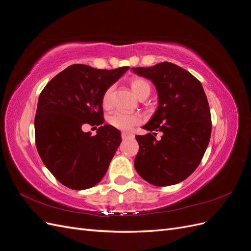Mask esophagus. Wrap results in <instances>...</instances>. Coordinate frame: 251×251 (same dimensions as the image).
Here are the masks:
<instances>
[{
    "mask_svg": "<svg viewBox=\"0 0 251 251\" xmlns=\"http://www.w3.org/2000/svg\"><path fill=\"white\" fill-rule=\"evenodd\" d=\"M121 137H123V139H124V140H126V139H128V138H133V137H134V135H133L132 133L124 132V133H121Z\"/></svg>",
    "mask_w": 251,
    "mask_h": 251,
    "instance_id": "obj_1",
    "label": "esophagus"
}]
</instances>
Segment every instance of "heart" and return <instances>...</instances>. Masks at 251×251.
I'll return each mask as SVG.
<instances>
[{"mask_svg":"<svg viewBox=\"0 0 251 251\" xmlns=\"http://www.w3.org/2000/svg\"><path fill=\"white\" fill-rule=\"evenodd\" d=\"M131 89L134 94L137 96L139 100L141 97L149 96L151 93L150 83L142 78H134L131 80ZM113 91V87H109L104 91L101 98V102L104 108H109L111 103V94ZM109 124L118 130L127 131L132 128L134 126L139 125L141 121V117L137 114H128L125 112L116 111L111 114L109 117Z\"/></svg>","mask_w":251,"mask_h":251,"instance_id":"heart-1","label":"heart"}]
</instances>
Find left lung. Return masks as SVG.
Segmentation results:
<instances>
[{"label":"left lung","instance_id":"8db88e82","mask_svg":"<svg viewBox=\"0 0 251 251\" xmlns=\"http://www.w3.org/2000/svg\"><path fill=\"white\" fill-rule=\"evenodd\" d=\"M154 83L158 108L137 135L135 169L149 183L169 186L185 180L200 164L210 139V110L201 82L177 65L163 62L153 67L132 68ZM154 131V133H151ZM163 133L155 139V132Z\"/></svg>","mask_w":251,"mask_h":251}]
</instances>
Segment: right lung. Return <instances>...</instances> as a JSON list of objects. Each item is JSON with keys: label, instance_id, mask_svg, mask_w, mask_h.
<instances>
[{"label": "right lung", "instance_id": "1", "mask_svg": "<svg viewBox=\"0 0 251 251\" xmlns=\"http://www.w3.org/2000/svg\"><path fill=\"white\" fill-rule=\"evenodd\" d=\"M128 69L72 65L40 94L34 119L36 149L45 166L65 186L75 191L93 187L107 173L121 142L120 132L104 125L92 136L81 126L103 124L102 94Z\"/></svg>", "mask_w": 251, "mask_h": 251}]
</instances>
